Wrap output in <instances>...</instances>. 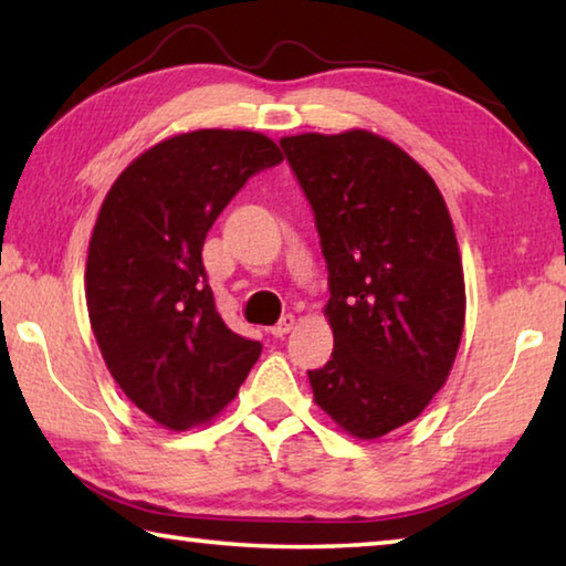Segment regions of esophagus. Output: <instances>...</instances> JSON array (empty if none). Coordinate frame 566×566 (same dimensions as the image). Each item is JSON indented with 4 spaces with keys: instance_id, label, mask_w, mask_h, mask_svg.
Here are the masks:
<instances>
[{
    "instance_id": "esophagus-1",
    "label": "esophagus",
    "mask_w": 566,
    "mask_h": 566,
    "mask_svg": "<svg viewBox=\"0 0 566 566\" xmlns=\"http://www.w3.org/2000/svg\"><path fill=\"white\" fill-rule=\"evenodd\" d=\"M292 327H294V314H284V317L276 322L270 332L272 337H284V334H290Z\"/></svg>"
}]
</instances>
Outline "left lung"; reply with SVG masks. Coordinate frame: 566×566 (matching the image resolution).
<instances>
[{"instance_id":"obj_1","label":"left lung","mask_w":566,"mask_h":566,"mask_svg":"<svg viewBox=\"0 0 566 566\" xmlns=\"http://www.w3.org/2000/svg\"><path fill=\"white\" fill-rule=\"evenodd\" d=\"M329 272L332 359L314 401L359 439L417 419L444 387L464 332V272L434 179L377 134L284 137Z\"/></svg>"}]
</instances>
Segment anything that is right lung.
Here are the masks:
<instances>
[{
    "label": "right lung",
    "mask_w": 566,
    "mask_h": 566,
    "mask_svg": "<svg viewBox=\"0 0 566 566\" xmlns=\"http://www.w3.org/2000/svg\"><path fill=\"white\" fill-rule=\"evenodd\" d=\"M280 161L264 134L187 132L134 159L104 197L84 276L92 332L124 395L175 432L219 415L262 354L219 317L202 247L247 179Z\"/></svg>",
    "instance_id": "right-lung-1"
}]
</instances>
